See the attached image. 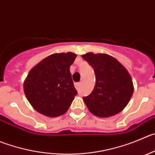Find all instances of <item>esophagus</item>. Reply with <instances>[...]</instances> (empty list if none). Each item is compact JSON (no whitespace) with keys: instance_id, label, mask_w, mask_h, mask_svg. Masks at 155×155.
Returning <instances> with one entry per match:
<instances>
[{"instance_id":"34e87169","label":"esophagus","mask_w":155,"mask_h":155,"mask_svg":"<svg viewBox=\"0 0 155 155\" xmlns=\"http://www.w3.org/2000/svg\"><path fill=\"white\" fill-rule=\"evenodd\" d=\"M80 86H81V82H76V83H75V87H76V89H79Z\"/></svg>"}]
</instances>
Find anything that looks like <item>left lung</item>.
Returning a JSON list of instances; mask_svg holds the SVG:
<instances>
[{
    "label": "left lung",
    "instance_id": "obj_1",
    "mask_svg": "<svg viewBox=\"0 0 155 155\" xmlns=\"http://www.w3.org/2000/svg\"><path fill=\"white\" fill-rule=\"evenodd\" d=\"M82 58L93 68L95 85L92 92L83 97L91 113L109 117L119 113L132 95L133 83L127 69L109 55L89 53Z\"/></svg>",
    "mask_w": 155,
    "mask_h": 155
}]
</instances>
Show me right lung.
Segmentation results:
<instances>
[{
	"label": "right lung",
	"instance_id": "right-lung-1",
	"mask_svg": "<svg viewBox=\"0 0 155 155\" xmlns=\"http://www.w3.org/2000/svg\"><path fill=\"white\" fill-rule=\"evenodd\" d=\"M76 57L73 53H55L30 71L24 84V93L37 112L57 117L68 110L78 93L69 70Z\"/></svg>",
	"mask_w": 155,
	"mask_h": 155
}]
</instances>
